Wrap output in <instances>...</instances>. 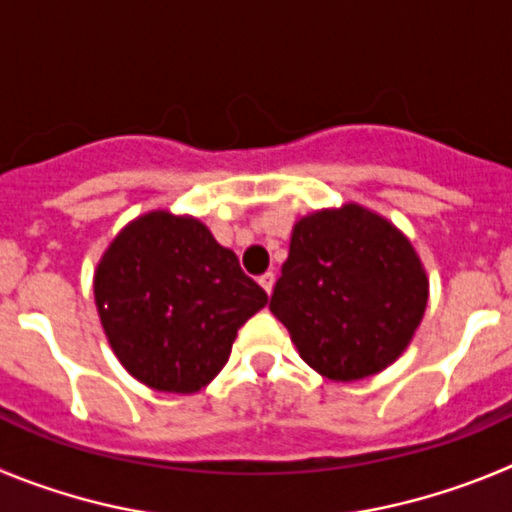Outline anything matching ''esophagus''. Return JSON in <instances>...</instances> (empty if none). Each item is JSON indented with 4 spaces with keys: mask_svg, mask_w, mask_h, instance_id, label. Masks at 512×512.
<instances>
[{
    "mask_svg": "<svg viewBox=\"0 0 512 512\" xmlns=\"http://www.w3.org/2000/svg\"><path fill=\"white\" fill-rule=\"evenodd\" d=\"M274 282H277V274H274V271H266V274H261V277H259V284L266 289V295H271Z\"/></svg>",
    "mask_w": 512,
    "mask_h": 512,
    "instance_id": "esophagus-1",
    "label": "esophagus"
}]
</instances>
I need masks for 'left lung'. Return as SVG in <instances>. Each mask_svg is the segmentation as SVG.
I'll use <instances>...</instances> for the list:
<instances>
[{
	"instance_id": "obj_1",
	"label": "left lung",
	"mask_w": 512,
	"mask_h": 512,
	"mask_svg": "<svg viewBox=\"0 0 512 512\" xmlns=\"http://www.w3.org/2000/svg\"><path fill=\"white\" fill-rule=\"evenodd\" d=\"M428 302L418 253L359 205L302 217L269 310L302 359L336 382L372 377L413 338Z\"/></svg>"
}]
</instances>
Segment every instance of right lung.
Masks as SVG:
<instances>
[{"mask_svg": "<svg viewBox=\"0 0 512 512\" xmlns=\"http://www.w3.org/2000/svg\"><path fill=\"white\" fill-rule=\"evenodd\" d=\"M94 297L120 364L153 390L182 395L220 374L238 328L269 300L200 220L164 210L112 241Z\"/></svg>", "mask_w": 512, "mask_h": 512, "instance_id": "1", "label": "right lung"}]
</instances>
